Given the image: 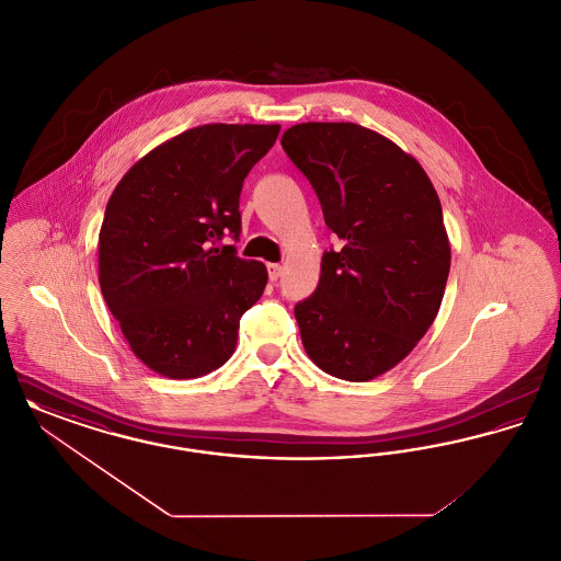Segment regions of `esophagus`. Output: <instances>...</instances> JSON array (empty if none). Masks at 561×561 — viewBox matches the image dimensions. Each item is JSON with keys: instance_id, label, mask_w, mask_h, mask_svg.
I'll return each mask as SVG.
<instances>
[{"instance_id": "obj_1", "label": "esophagus", "mask_w": 561, "mask_h": 561, "mask_svg": "<svg viewBox=\"0 0 561 561\" xmlns=\"http://www.w3.org/2000/svg\"><path fill=\"white\" fill-rule=\"evenodd\" d=\"M268 271V279L271 282H277L279 277H282V273H284V267L282 265H275V263H271V265H267Z\"/></svg>"}]
</instances>
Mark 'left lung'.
<instances>
[{"label": "left lung", "mask_w": 561, "mask_h": 561, "mask_svg": "<svg viewBox=\"0 0 561 561\" xmlns=\"http://www.w3.org/2000/svg\"><path fill=\"white\" fill-rule=\"evenodd\" d=\"M282 147L343 241L323 252L318 290L294 307L302 345L323 373L373 380L437 318L453 259L437 191L393 140L351 122L296 124Z\"/></svg>", "instance_id": "8db88e82"}]
</instances>
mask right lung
<instances>
[{
	"label": "right lung",
	"instance_id": "1",
	"mask_svg": "<svg viewBox=\"0 0 561 561\" xmlns=\"http://www.w3.org/2000/svg\"><path fill=\"white\" fill-rule=\"evenodd\" d=\"M279 124H206L158 145L108 197L99 282L134 355L165 378H199L236 351L267 268L238 256L240 193Z\"/></svg>",
	"mask_w": 561,
	"mask_h": 561
}]
</instances>
